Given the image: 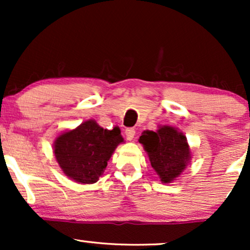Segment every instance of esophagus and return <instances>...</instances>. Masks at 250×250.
<instances>
[{
    "instance_id": "34e87169",
    "label": "esophagus",
    "mask_w": 250,
    "mask_h": 250,
    "mask_svg": "<svg viewBox=\"0 0 250 250\" xmlns=\"http://www.w3.org/2000/svg\"><path fill=\"white\" fill-rule=\"evenodd\" d=\"M135 133H136V131H135V129H133V128L125 129V137H127L128 141H131V140L134 139Z\"/></svg>"
}]
</instances>
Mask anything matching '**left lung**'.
Instances as JSON below:
<instances>
[{"label":"left lung","mask_w":250,"mask_h":250,"mask_svg":"<svg viewBox=\"0 0 250 250\" xmlns=\"http://www.w3.org/2000/svg\"><path fill=\"white\" fill-rule=\"evenodd\" d=\"M139 142L143 145L151 167L163 183L176 179L191 159L187 137L174 127L162 125L156 131L145 130Z\"/></svg>","instance_id":"1"}]
</instances>
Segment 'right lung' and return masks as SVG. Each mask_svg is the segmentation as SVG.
Here are the masks:
<instances>
[{
  "label": "right lung",
  "mask_w": 250,
  "mask_h": 250,
  "mask_svg": "<svg viewBox=\"0 0 250 250\" xmlns=\"http://www.w3.org/2000/svg\"><path fill=\"white\" fill-rule=\"evenodd\" d=\"M122 142L120 128L108 130L88 120L60 135L54 142V154L69 179L90 185L103 174L114 150Z\"/></svg>",
  "instance_id": "obj_1"
}]
</instances>
